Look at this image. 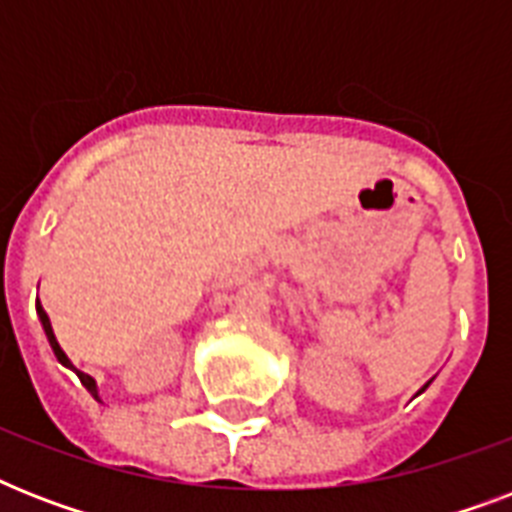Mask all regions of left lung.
I'll return each mask as SVG.
<instances>
[{
  "instance_id": "obj_1",
  "label": "left lung",
  "mask_w": 512,
  "mask_h": 512,
  "mask_svg": "<svg viewBox=\"0 0 512 512\" xmlns=\"http://www.w3.org/2000/svg\"><path fill=\"white\" fill-rule=\"evenodd\" d=\"M422 390H425V388H422Z\"/></svg>"
}]
</instances>
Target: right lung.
<instances>
[{
	"instance_id": "add662e5",
	"label": "right lung",
	"mask_w": 512,
	"mask_h": 512,
	"mask_svg": "<svg viewBox=\"0 0 512 512\" xmlns=\"http://www.w3.org/2000/svg\"><path fill=\"white\" fill-rule=\"evenodd\" d=\"M36 316H39V321H42V329H44V335H47V340H50V348H52V353H55V358H58L60 364L66 366V369H71V372H76V377H79V380H82V385L87 390H90L92 393V398H95V401H100V393H98V382L92 380L90 374H84V372H79V369H76L74 364H71V358L66 356V353H63V348H60V342L55 340V332H52V324H50V316H47V313H44V308L39 303H36Z\"/></svg>"
}]
</instances>
